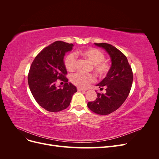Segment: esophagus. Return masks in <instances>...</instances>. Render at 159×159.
<instances>
[{
    "label": "esophagus",
    "mask_w": 159,
    "mask_h": 159,
    "mask_svg": "<svg viewBox=\"0 0 159 159\" xmlns=\"http://www.w3.org/2000/svg\"><path fill=\"white\" fill-rule=\"evenodd\" d=\"M78 91H85V89L81 88H78Z\"/></svg>",
    "instance_id": "1"
}]
</instances>
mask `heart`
Returning <instances> with one entry per match:
<instances>
[{"label":"heart","mask_w":159,"mask_h":159,"mask_svg":"<svg viewBox=\"0 0 159 159\" xmlns=\"http://www.w3.org/2000/svg\"><path fill=\"white\" fill-rule=\"evenodd\" d=\"M80 56L89 61L92 69L100 78H103L109 71L110 66L108 62L104 60L105 56L99 50L94 48H90L78 52ZM77 60L74 54H68L64 60V66L68 71H72L75 69ZM95 78L91 74L76 73L71 76V81L76 86L85 88L93 81Z\"/></svg>","instance_id":"obj_1"}]
</instances>
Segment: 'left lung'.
I'll list each match as a JSON object with an SVG mask.
<instances>
[{
  "label": "left lung",
  "mask_w": 159,
  "mask_h": 159,
  "mask_svg": "<svg viewBox=\"0 0 159 159\" xmlns=\"http://www.w3.org/2000/svg\"><path fill=\"white\" fill-rule=\"evenodd\" d=\"M102 48L110 56L111 66L106 77L96 85L100 90L105 88L106 93H98V98L88 103L93 112L102 115L110 114L121 106L131 90L133 75L127 57L115 46L107 43H94Z\"/></svg>",
  "instance_id": "obj_1"
}]
</instances>
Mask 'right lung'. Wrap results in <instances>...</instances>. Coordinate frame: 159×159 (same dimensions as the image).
<instances>
[{"instance_id":"obj_1","label":"right lung","mask_w":159,"mask_h":159,"mask_svg":"<svg viewBox=\"0 0 159 159\" xmlns=\"http://www.w3.org/2000/svg\"><path fill=\"white\" fill-rule=\"evenodd\" d=\"M73 44L56 41L43 49L32 61L28 75V85L36 102L50 112L68 107L77 88L68 82L64 57L73 48ZM57 79L65 82L63 87L55 86Z\"/></svg>"}]
</instances>
